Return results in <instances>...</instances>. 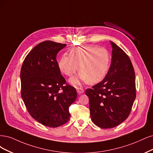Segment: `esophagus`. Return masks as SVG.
Masks as SVG:
<instances>
[{"mask_svg":"<svg viewBox=\"0 0 153 153\" xmlns=\"http://www.w3.org/2000/svg\"><path fill=\"white\" fill-rule=\"evenodd\" d=\"M84 91H84V90L81 88H77V93H79V94H81V93H83Z\"/></svg>","mask_w":153,"mask_h":153,"instance_id":"esophagus-1","label":"esophagus"}]
</instances>
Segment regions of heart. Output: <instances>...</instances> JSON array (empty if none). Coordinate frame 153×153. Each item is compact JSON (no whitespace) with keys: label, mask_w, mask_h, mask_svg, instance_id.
Listing matches in <instances>:
<instances>
[{"label":"heart","mask_w":153,"mask_h":153,"mask_svg":"<svg viewBox=\"0 0 153 153\" xmlns=\"http://www.w3.org/2000/svg\"><path fill=\"white\" fill-rule=\"evenodd\" d=\"M81 72L77 76L71 79L74 85L82 82L94 84L105 76L110 66L109 53L104 48L93 46H85L73 48L70 56L64 54L58 62L60 71L68 76L74 74L78 69Z\"/></svg>","instance_id":"obj_1"}]
</instances>
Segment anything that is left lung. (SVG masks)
I'll use <instances>...</instances> for the list:
<instances>
[{"label":"left lung","mask_w":153,"mask_h":153,"mask_svg":"<svg viewBox=\"0 0 153 153\" xmlns=\"http://www.w3.org/2000/svg\"><path fill=\"white\" fill-rule=\"evenodd\" d=\"M112 62L103 79L86 90L92 121L102 128H112L130 114L136 97L134 67L126 53L114 42Z\"/></svg>","instance_id":"1"}]
</instances>
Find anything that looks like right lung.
I'll return each mask as SVG.
<instances>
[{
	"instance_id": "right-lung-1",
	"label": "right lung",
	"mask_w": 153,
	"mask_h": 153,
	"mask_svg": "<svg viewBox=\"0 0 153 153\" xmlns=\"http://www.w3.org/2000/svg\"><path fill=\"white\" fill-rule=\"evenodd\" d=\"M66 44L46 41L29 52L21 68V95L30 116L48 127L69 120V107L77 98L74 87L67 84L56 61Z\"/></svg>"
}]
</instances>
